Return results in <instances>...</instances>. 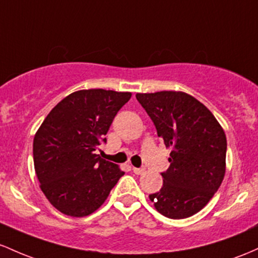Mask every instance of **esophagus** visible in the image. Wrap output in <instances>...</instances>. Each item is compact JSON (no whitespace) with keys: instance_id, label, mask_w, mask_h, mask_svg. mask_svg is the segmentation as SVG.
<instances>
[{"instance_id":"esophagus-1","label":"esophagus","mask_w":258,"mask_h":258,"mask_svg":"<svg viewBox=\"0 0 258 258\" xmlns=\"http://www.w3.org/2000/svg\"><path fill=\"white\" fill-rule=\"evenodd\" d=\"M133 172L135 173V174H143L145 172V168H137V167H133Z\"/></svg>"}]
</instances>
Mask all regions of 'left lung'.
Listing matches in <instances>:
<instances>
[{
	"label": "left lung",
	"instance_id": "obj_1",
	"mask_svg": "<svg viewBox=\"0 0 258 258\" xmlns=\"http://www.w3.org/2000/svg\"><path fill=\"white\" fill-rule=\"evenodd\" d=\"M157 135L172 149L163 186L150 200L164 217L183 219L201 211L225 174L227 138L215 115L195 97L176 91L137 94Z\"/></svg>",
	"mask_w": 258,
	"mask_h": 258
}]
</instances>
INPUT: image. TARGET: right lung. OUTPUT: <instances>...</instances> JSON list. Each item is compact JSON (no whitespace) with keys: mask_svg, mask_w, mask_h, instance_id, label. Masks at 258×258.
I'll return each instance as SVG.
<instances>
[{"mask_svg":"<svg viewBox=\"0 0 258 258\" xmlns=\"http://www.w3.org/2000/svg\"><path fill=\"white\" fill-rule=\"evenodd\" d=\"M130 92L90 89L63 98L34 138V166L42 192L59 212L85 217L97 210L124 175L96 155Z\"/></svg>","mask_w":258,"mask_h":258,"instance_id":"obj_1","label":"right lung"}]
</instances>
